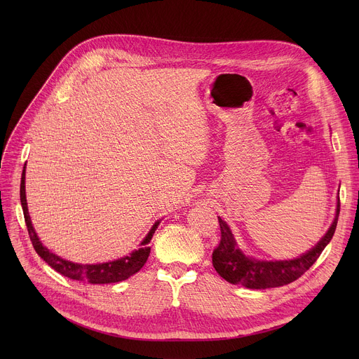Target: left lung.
<instances>
[{
	"label": "left lung",
	"instance_id": "left-lung-1",
	"mask_svg": "<svg viewBox=\"0 0 359 359\" xmlns=\"http://www.w3.org/2000/svg\"><path fill=\"white\" fill-rule=\"evenodd\" d=\"M339 216V198L337 203V212L332 224L323 238L306 252L292 260H257L248 257L237 245L236 238L227 223L219 217L222 238L213 251V267L226 281L240 284L245 288L266 290L290 284L299 278L320 257L323 250L331 241Z\"/></svg>",
	"mask_w": 359,
	"mask_h": 359
}]
</instances>
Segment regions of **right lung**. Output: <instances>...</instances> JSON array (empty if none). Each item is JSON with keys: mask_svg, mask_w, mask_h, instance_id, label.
I'll use <instances>...</instances> for the list:
<instances>
[{"mask_svg": "<svg viewBox=\"0 0 359 359\" xmlns=\"http://www.w3.org/2000/svg\"><path fill=\"white\" fill-rule=\"evenodd\" d=\"M20 197H21V206H22L28 234H29L32 245H34V248H35V251H36L39 257L45 263H48V266H50L55 271H58L60 274H62V276H65L71 280L86 281V283H90V284L119 283V281H123V280L129 278L130 276L136 274L144 266V263L149 257L150 247L147 244L150 243V240H151L153 234H155L159 223L162 222V220H158L155 224H153L151 229L149 230V233L146 234V237L139 244L140 247L137 250H133L130 254L125 255V257L114 260V262H108V263H99V264H78V263H74V262L64 260V259L60 257V255L54 254L53 251H49L41 243L39 237L36 236V231L32 227L31 217H29V213H28V206H27L25 166H24L22 176H21Z\"/></svg>", "mask_w": 359, "mask_h": 359, "instance_id": "1", "label": "right lung"}]
</instances>
